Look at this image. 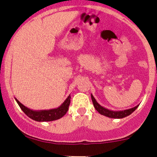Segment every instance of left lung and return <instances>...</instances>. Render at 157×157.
<instances>
[{"instance_id": "left-lung-1", "label": "left lung", "mask_w": 157, "mask_h": 157, "mask_svg": "<svg viewBox=\"0 0 157 157\" xmlns=\"http://www.w3.org/2000/svg\"><path fill=\"white\" fill-rule=\"evenodd\" d=\"M91 100H92L93 102V105L94 106L95 109L98 111L100 114L104 115V116L108 117H111V118H115V119H120V118H123L125 117L128 116L130 115L131 113H133L134 111L137 109V107L139 106L136 105L135 106L134 108H132V109H128V110H124V111H111V110L106 109L105 108H103L102 106H101L100 104L98 103L96 101V100L94 99V97H93V95L91 94Z\"/></svg>"}]
</instances>
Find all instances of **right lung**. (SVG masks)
Returning a JSON list of instances; mask_svg holds the SVG:
<instances>
[{
  "label": "right lung",
  "instance_id": "add662e5",
  "mask_svg": "<svg viewBox=\"0 0 157 157\" xmlns=\"http://www.w3.org/2000/svg\"><path fill=\"white\" fill-rule=\"evenodd\" d=\"M71 97L68 96V98L65 100L63 103L57 109H51V110H45V111H32V110L28 109L26 106H24L22 103H21L17 99H15L21 109L32 120L38 122H47L53 121V120H58L64 116L67 113L68 110V106L70 105V100Z\"/></svg>",
  "mask_w": 157,
  "mask_h": 157
}]
</instances>
